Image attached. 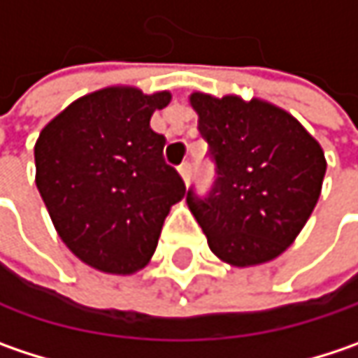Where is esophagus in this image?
Instances as JSON below:
<instances>
[{"label":"esophagus","instance_id":"esophagus-1","mask_svg":"<svg viewBox=\"0 0 358 358\" xmlns=\"http://www.w3.org/2000/svg\"><path fill=\"white\" fill-rule=\"evenodd\" d=\"M179 175H181L183 183L187 185V183H189V179H192V165H189V163H183V165L179 166Z\"/></svg>","mask_w":358,"mask_h":358}]
</instances>
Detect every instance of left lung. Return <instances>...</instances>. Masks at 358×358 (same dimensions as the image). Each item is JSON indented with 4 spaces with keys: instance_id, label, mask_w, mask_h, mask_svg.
<instances>
[{
    "instance_id": "1",
    "label": "left lung",
    "mask_w": 358,
    "mask_h": 358,
    "mask_svg": "<svg viewBox=\"0 0 358 358\" xmlns=\"http://www.w3.org/2000/svg\"><path fill=\"white\" fill-rule=\"evenodd\" d=\"M189 103L217 179L203 201L187 193V206L222 263L265 265L312 216L326 175L324 150L297 117L267 99L193 91Z\"/></svg>"
}]
</instances>
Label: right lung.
<instances>
[{
	"label": "right lung",
	"instance_id": "right-lung-1",
	"mask_svg": "<svg viewBox=\"0 0 358 358\" xmlns=\"http://www.w3.org/2000/svg\"><path fill=\"white\" fill-rule=\"evenodd\" d=\"M171 91L110 85L69 103L34 144L36 187L57 234L85 265L132 275L148 265L171 208L185 195L150 128Z\"/></svg>",
	"mask_w": 358,
	"mask_h": 358
}]
</instances>
